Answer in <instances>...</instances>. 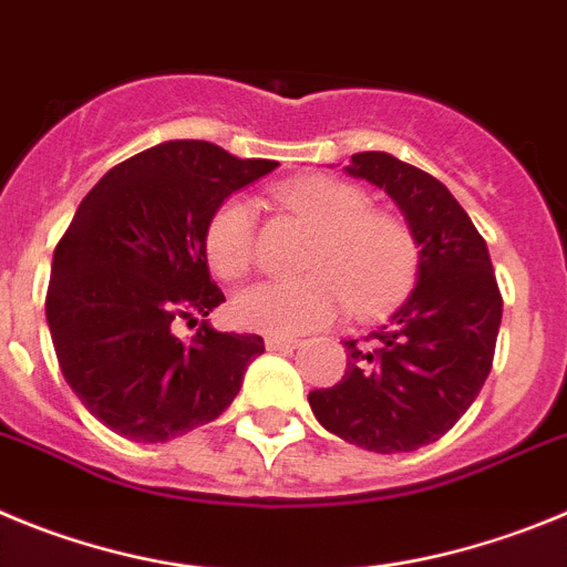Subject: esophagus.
Returning <instances> with one entry per match:
<instances>
[{
	"mask_svg": "<svg viewBox=\"0 0 567 567\" xmlns=\"http://www.w3.org/2000/svg\"><path fill=\"white\" fill-rule=\"evenodd\" d=\"M265 347H268V350H277V353H290V350L299 347V339H290V336H268V339H265Z\"/></svg>",
	"mask_w": 567,
	"mask_h": 567,
	"instance_id": "34e87169",
	"label": "esophagus"
}]
</instances>
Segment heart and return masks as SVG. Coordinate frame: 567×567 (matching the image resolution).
Masks as SVG:
<instances>
[{"mask_svg":"<svg viewBox=\"0 0 567 567\" xmlns=\"http://www.w3.org/2000/svg\"><path fill=\"white\" fill-rule=\"evenodd\" d=\"M288 212L319 228L302 279H262L239 290L231 316L239 328L274 336L328 324L353 305L367 316L395 302L417 271V239L398 214L372 208V197L339 177H296L274 188ZM203 254L217 277L239 279L257 254V214L248 197L214 206L203 226Z\"/></svg>","mask_w":567,"mask_h":567,"instance_id":"obj_1","label":"heart"}]
</instances>
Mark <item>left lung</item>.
Listing matches in <instances>:
<instances>
[{"instance_id":"8db88e82","label":"left lung","mask_w":567,"mask_h":567,"mask_svg":"<svg viewBox=\"0 0 567 567\" xmlns=\"http://www.w3.org/2000/svg\"><path fill=\"white\" fill-rule=\"evenodd\" d=\"M353 177L401 206L421 246L417 285L386 324L347 339L339 384L313 390L328 432L392 455L446 435L481 395L497 347L503 296L486 239L441 181L386 152H359Z\"/></svg>"}]
</instances>
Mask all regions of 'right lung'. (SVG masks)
Returning a JSON list of instances; mask_svg holds the SVG:
<instances>
[{"label":"right lung","instance_id":"1","mask_svg":"<svg viewBox=\"0 0 567 567\" xmlns=\"http://www.w3.org/2000/svg\"><path fill=\"white\" fill-rule=\"evenodd\" d=\"M208 141H169L106 172L61 234L50 271V336L81 404L126 441L163 443L231 406L257 333L200 321L226 296L208 277L203 226L231 192L277 169Z\"/></svg>","mask_w":567,"mask_h":567}]
</instances>
